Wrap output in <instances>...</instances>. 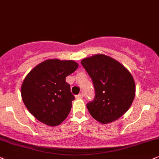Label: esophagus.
Here are the masks:
<instances>
[{
	"label": "esophagus",
	"mask_w": 159,
	"mask_h": 159,
	"mask_svg": "<svg viewBox=\"0 0 159 159\" xmlns=\"http://www.w3.org/2000/svg\"><path fill=\"white\" fill-rule=\"evenodd\" d=\"M83 97H84V95H83V94H82V93L78 94V95L75 96L76 99H81V98H83Z\"/></svg>",
	"instance_id": "esophagus-1"
}]
</instances>
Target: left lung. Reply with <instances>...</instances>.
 <instances>
[{
    "label": "left lung",
    "mask_w": 159,
    "mask_h": 159,
    "mask_svg": "<svg viewBox=\"0 0 159 159\" xmlns=\"http://www.w3.org/2000/svg\"><path fill=\"white\" fill-rule=\"evenodd\" d=\"M81 65L93 82L95 97L86 107L92 117L102 124L118 120L133 103L135 81L122 64L104 54L84 59Z\"/></svg>",
    "instance_id": "8db88e82"
}]
</instances>
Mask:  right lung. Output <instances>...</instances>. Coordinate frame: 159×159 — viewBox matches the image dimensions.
I'll return each instance as SVG.
<instances>
[{
    "label": "right lung",
    "mask_w": 159,
    "mask_h": 159,
    "mask_svg": "<svg viewBox=\"0 0 159 159\" xmlns=\"http://www.w3.org/2000/svg\"><path fill=\"white\" fill-rule=\"evenodd\" d=\"M78 67L72 60L48 59L26 75L21 86L22 99L39 121L56 126L67 118L75 97L65 79Z\"/></svg>",
    "instance_id": "obj_1"
}]
</instances>
